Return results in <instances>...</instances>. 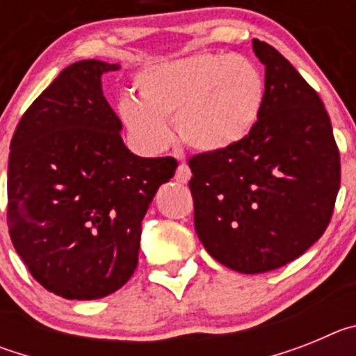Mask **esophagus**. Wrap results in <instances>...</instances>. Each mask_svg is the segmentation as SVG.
I'll list each match as a JSON object with an SVG mask.
<instances>
[{
  "mask_svg": "<svg viewBox=\"0 0 356 356\" xmlns=\"http://www.w3.org/2000/svg\"><path fill=\"white\" fill-rule=\"evenodd\" d=\"M191 168H188L187 163H180V165H178V169H176V175H175V178H176V181H180V184H187L188 180H191Z\"/></svg>",
  "mask_w": 356,
  "mask_h": 356,
  "instance_id": "1",
  "label": "esophagus"
}]
</instances>
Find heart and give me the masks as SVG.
<instances>
[{
    "mask_svg": "<svg viewBox=\"0 0 356 356\" xmlns=\"http://www.w3.org/2000/svg\"><path fill=\"white\" fill-rule=\"evenodd\" d=\"M139 97L122 96L118 115L128 135L147 153L172 139L176 121L181 140L205 153L234 147L259 121L266 80L248 56L200 53L151 65L137 74Z\"/></svg>",
    "mask_w": 356,
    "mask_h": 356,
    "instance_id": "1",
    "label": "heart"
}]
</instances>
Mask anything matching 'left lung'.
Wrapping results in <instances>:
<instances>
[{"mask_svg":"<svg viewBox=\"0 0 356 356\" xmlns=\"http://www.w3.org/2000/svg\"><path fill=\"white\" fill-rule=\"evenodd\" d=\"M266 99L246 139L188 159L194 226L205 250L246 275L273 271L325 234L341 187V156L316 90L273 46L253 39Z\"/></svg>","mask_w":356,"mask_h":356,"instance_id":"1","label":"left lung"}]
</instances>
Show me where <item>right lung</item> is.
<instances>
[{
  "instance_id": "1",
  "label": "right lung",
  "mask_w": 356,
  "mask_h": 356,
  "mask_svg": "<svg viewBox=\"0 0 356 356\" xmlns=\"http://www.w3.org/2000/svg\"><path fill=\"white\" fill-rule=\"evenodd\" d=\"M119 64L65 67L19 121L8 156L6 222L31 276L65 300H97L134 275L143 219L172 156L143 159L121 139L102 74Z\"/></svg>"
}]
</instances>
